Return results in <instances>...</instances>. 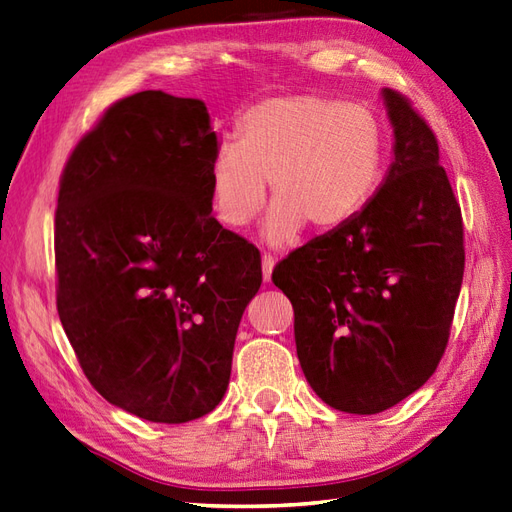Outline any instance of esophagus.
<instances>
[{
  "instance_id": "esophagus-1",
  "label": "esophagus",
  "mask_w": 512,
  "mask_h": 512,
  "mask_svg": "<svg viewBox=\"0 0 512 512\" xmlns=\"http://www.w3.org/2000/svg\"><path fill=\"white\" fill-rule=\"evenodd\" d=\"M274 264H276V259H274L270 253H266L264 259H261V272H264V281H266V283H270V279H272Z\"/></svg>"
}]
</instances>
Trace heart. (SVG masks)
I'll list each match as a JSON object with an SVG mask.
<instances>
[{
  "instance_id": "1",
  "label": "heart",
  "mask_w": 512,
  "mask_h": 512,
  "mask_svg": "<svg viewBox=\"0 0 512 512\" xmlns=\"http://www.w3.org/2000/svg\"><path fill=\"white\" fill-rule=\"evenodd\" d=\"M384 152V124L369 105L319 94L264 98L240 115L236 143L212 154L214 214L231 229L248 225L264 208L270 180V244L296 242L304 225L332 233L369 203Z\"/></svg>"
}]
</instances>
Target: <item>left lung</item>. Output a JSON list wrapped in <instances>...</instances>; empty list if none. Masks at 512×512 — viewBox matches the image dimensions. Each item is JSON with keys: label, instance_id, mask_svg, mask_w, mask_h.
<instances>
[{"label": "left lung", "instance_id": "1", "mask_svg": "<svg viewBox=\"0 0 512 512\" xmlns=\"http://www.w3.org/2000/svg\"><path fill=\"white\" fill-rule=\"evenodd\" d=\"M394 160L345 227L296 248L272 270L294 306L296 352L317 397L379 414L435 373L461 291V208L440 148L410 98L384 90Z\"/></svg>", "mask_w": 512, "mask_h": 512}]
</instances>
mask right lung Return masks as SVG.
I'll use <instances>...</instances> for the list:
<instances>
[{
	"mask_svg": "<svg viewBox=\"0 0 512 512\" xmlns=\"http://www.w3.org/2000/svg\"><path fill=\"white\" fill-rule=\"evenodd\" d=\"M206 105L122 98L66 160L55 210L57 313L90 384L150 422L221 403L259 251L212 212Z\"/></svg>",
	"mask_w": 512,
	"mask_h": 512,
	"instance_id": "1",
	"label": "right lung"
}]
</instances>
